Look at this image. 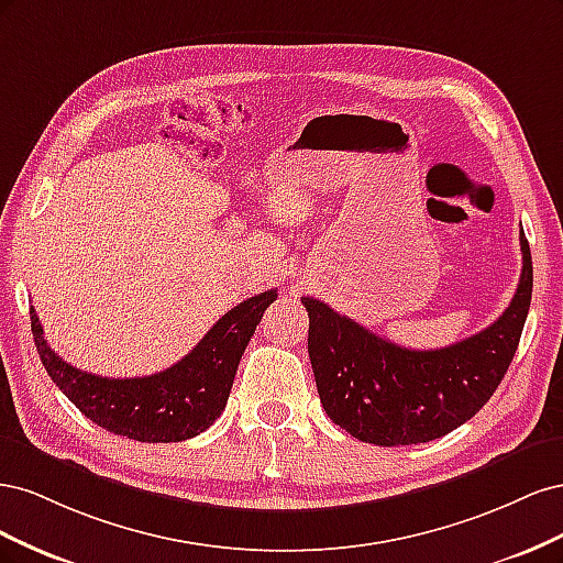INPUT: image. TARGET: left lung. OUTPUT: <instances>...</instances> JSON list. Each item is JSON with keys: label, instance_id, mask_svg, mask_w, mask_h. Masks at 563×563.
Listing matches in <instances>:
<instances>
[{"label": "left lung", "instance_id": "1", "mask_svg": "<svg viewBox=\"0 0 563 563\" xmlns=\"http://www.w3.org/2000/svg\"><path fill=\"white\" fill-rule=\"evenodd\" d=\"M521 279L488 329L439 350H408L371 333L327 302L302 298L308 352L323 411L366 444H424L467 422L512 364L533 294L531 249L521 230Z\"/></svg>", "mask_w": 563, "mask_h": 563}]
</instances>
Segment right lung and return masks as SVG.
Here are the masks:
<instances>
[{
    "instance_id": "add662e5",
    "label": "right lung",
    "mask_w": 563,
    "mask_h": 563,
    "mask_svg": "<svg viewBox=\"0 0 563 563\" xmlns=\"http://www.w3.org/2000/svg\"><path fill=\"white\" fill-rule=\"evenodd\" d=\"M275 298V288L246 298L220 317L178 364L143 378H103L63 362L48 347L35 308H30V327L51 380L84 416L112 434L168 444L209 430L223 413L236 366Z\"/></svg>"
}]
</instances>
